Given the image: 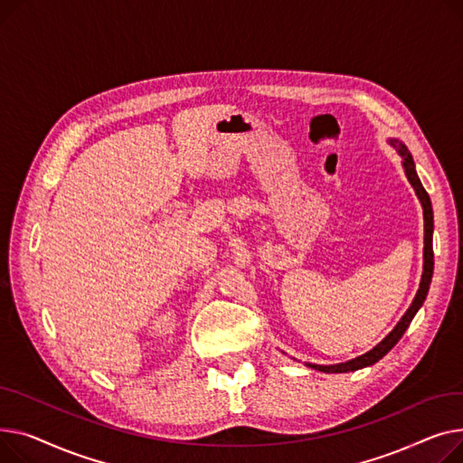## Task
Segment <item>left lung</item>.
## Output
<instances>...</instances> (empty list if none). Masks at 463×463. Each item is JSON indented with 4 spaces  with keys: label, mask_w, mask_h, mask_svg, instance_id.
Instances as JSON below:
<instances>
[{
    "label": "left lung",
    "mask_w": 463,
    "mask_h": 463,
    "mask_svg": "<svg viewBox=\"0 0 463 463\" xmlns=\"http://www.w3.org/2000/svg\"><path fill=\"white\" fill-rule=\"evenodd\" d=\"M389 144L398 151V155L402 156V165H403V170H405V175L407 179H410L411 186L415 188V193L420 200V205H422V213H424V265H422V279H420V284H419V291L413 298L411 307L407 308V312L402 316V319L398 321L396 327L379 342L373 349H370L368 353H364V355L357 357V359H351L347 363H340V364H331V366H323V364H308L310 368L314 370H319V372H327V373H340V372H353V370H359V368H364V366H370L373 363H377L382 357H385L387 353L398 344V340L403 336L405 329L410 327V323L413 321L415 314L419 312V308L422 307L424 298L428 295V289H430V282H431V275H433V249H431V235H433V211H431V202H430V196L424 190L419 175H417V170H415V162H413V156L411 153L407 151V147L391 138Z\"/></svg>",
    "instance_id": "obj_1"
}]
</instances>
